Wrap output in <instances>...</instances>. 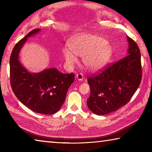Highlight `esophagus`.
<instances>
[{
    "mask_svg": "<svg viewBox=\"0 0 152 152\" xmlns=\"http://www.w3.org/2000/svg\"><path fill=\"white\" fill-rule=\"evenodd\" d=\"M76 79H78V80H80V81H82L84 79V76H83V74H82V73H78L76 74Z\"/></svg>",
    "mask_w": 152,
    "mask_h": 152,
    "instance_id": "esophagus-1",
    "label": "esophagus"
}]
</instances>
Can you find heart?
<instances>
[{
  "label": "heart",
  "mask_w": 152,
  "mask_h": 152,
  "mask_svg": "<svg viewBox=\"0 0 152 152\" xmlns=\"http://www.w3.org/2000/svg\"><path fill=\"white\" fill-rule=\"evenodd\" d=\"M70 50L64 48L63 56L69 65L77 62L78 56L87 68L98 70L104 66L112 56V48L107 40L99 35L82 33L73 37L69 42Z\"/></svg>",
  "instance_id": "b5f03b06"
}]
</instances>
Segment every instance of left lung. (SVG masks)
Returning <instances> with one entry per match:
<instances>
[{
	"label": "left lung",
	"instance_id": "obj_1",
	"mask_svg": "<svg viewBox=\"0 0 152 152\" xmlns=\"http://www.w3.org/2000/svg\"><path fill=\"white\" fill-rule=\"evenodd\" d=\"M127 40V56L87 79L91 88L87 106L95 114H109L127 104L141 83L140 48L132 38Z\"/></svg>",
	"mask_w": 152,
	"mask_h": 152
}]
</instances>
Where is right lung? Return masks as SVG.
<instances>
[{"instance_id": "1", "label": "right lung", "mask_w": 152, "mask_h": 152, "mask_svg": "<svg viewBox=\"0 0 152 152\" xmlns=\"http://www.w3.org/2000/svg\"><path fill=\"white\" fill-rule=\"evenodd\" d=\"M40 31L35 29L16 43L10 57V81L12 91L19 101L35 113H56L65 101L74 74H63L56 68L31 74L19 60L20 49L27 38Z\"/></svg>"}]
</instances>
